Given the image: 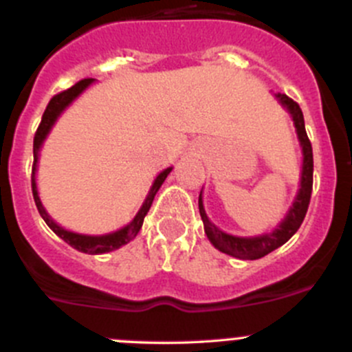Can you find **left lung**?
<instances>
[{
  "label": "left lung",
  "instance_id": "obj_1",
  "mask_svg": "<svg viewBox=\"0 0 352 352\" xmlns=\"http://www.w3.org/2000/svg\"><path fill=\"white\" fill-rule=\"evenodd\" d=\"M274 98L289 112L290 119L294 122V128H296L297 140H299L300 152H302V169H300L299 190H297L296 197H294L292 204H290L289 210L283 216V219L267 233H261V235L254 236L232 235V233H226L221 228H217L216 224L206 214L202 199L204 188L200 190L199 195L200 217L204 221V232H206L209 242L219 252L228 254V256L242 261L261 259V257L273 252L274 249L282 247L285 242H289L296 235L300 224H302L304 216L307 212V207H309L311 190H313V148H311V142L306 135L302 110H300V107L292 98H289L287 95H282V93H274Z\"/></svg>",
  "mask_w": 352,
  "mask_h": 352
}]
</instances>
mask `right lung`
I'll use <instances>...</instances> for the list:
<instances>
[{"label":"right lung","instance_id":"add662e5","mask_svg":"<svg viewBox=\"0 0 352 352\" xmlns=\"http://www.w3.org/2000/svg\"><path fill=\"white\" fill-rule=\"evenodd\" d=\"M91 85H95V79H82L79 81L78 85H74L72 88H69L67 91L60 93V95L53 96L50 100L48 107H46L45 113H43V119L41 124H39L38 131H36L34 136V166H32V195H34V202L36 207H38L39 214L41 217L45 219V223L48 224L50 230L56 233L63 242L69 243L70 247H74L76 250L79 252H85V254H105V252H112V250L120 249L122 245L131 242L136 235L140 233L143 226V219H145L146 212L150 210L152 207L153 199H155L157 192L159 188L162 186V183L166 182V178L169 176V173L173 170V167H167V169L160 170L159 174L155 176L153 179L152 186H150L148 193H146L145 200H143L142 207L140 210L136 212V216L129 221L126 226L122 228L116 230V232H110V233H103V235H86V233H78V232H70V230H65L63 226H60L55 219L48 214V210L45 209L43 206L41 199H39V192H38V182H36V173H38V162H39V153H41L43 145H45L46 138L48 135L52 133L53 126L56 124V120L60 119L63 112L72 105L86 89L89 88Z\"/></svg>","mask_w":352,"mask_h":352}]
</instances>
